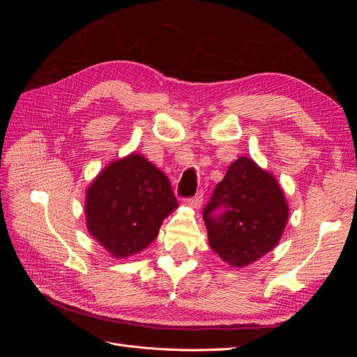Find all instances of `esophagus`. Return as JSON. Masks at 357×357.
<instances>
[{
    "label": "esophagus",
    "instance_id": "34e87169",
    "mask_svg": "<svg viewBox=\"0 0 357 357\" xmlns=\"http://www.w3.org/2000/svg\"><path fill=\"white\" fill-rule=\"evenodd\" d=\"M202 201H204V192H202V190H199V192L197 193V195H193V197L188 198V202L192 205L193 208H199Z\"/></svg>",
    "mask_w": 357,
    "mask_h": 357
}]
</instances>
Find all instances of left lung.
<instances>
[{"label": "left lung", "mask_w": 357, "mask_h": 357, "mask_svg": "<svg viewBox=\"0 0 357 357\" xmlns=\"http://www.w3.org/2000/svg\"><path fill=\"white\" fill-rule=\"evenodd\" d=\"M287 215L277 180L248 158L231 164L202 210L210 247L235 268L250 265L273 250Z\"/></svg>", "instance_id": "8db88e82"}]
</instances>
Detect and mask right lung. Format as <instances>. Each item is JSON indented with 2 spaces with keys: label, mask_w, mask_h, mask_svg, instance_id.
Segmentation results:
<instances>
[{
  "label": "right lung",
  "mask_w": 357,
  "mask_h": 357,
  "mask_svg": "<svg viewBox=\"0 0 357 357\" xmlns=\"http://www.w3.org/2000/svg\"><path fill=\"white\" fill-rule=\"evenodd\" d=\"M177 199L164 172L139 155L107 167L88 189L86 220L93 238L114 257L137 255L152 243Z\"/></svg>",
  "instance_id": "1"
}]
</instances>
